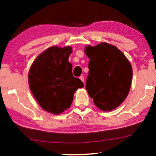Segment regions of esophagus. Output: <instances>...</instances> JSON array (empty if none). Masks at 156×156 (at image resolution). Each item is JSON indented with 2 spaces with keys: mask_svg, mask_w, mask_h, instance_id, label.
I'll return each mask as SVG.
<instances>
[{
  "mask_svg": "<svg viewBox=\"0 0 156 156\" xmlns=\"http://www.w3.org/2000/svg\"><path fill=\"white\" fill-rule=\"evenodd\" d=\"M80 79L81 80V81H82L83 82H84V76H80Z\"/></svg>",
  "mask_w": 156,
  "mask_h": 156,
  "instance_id": "34e87169",
  "label": "esophagus"
}]
</instances>
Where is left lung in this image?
I'll return each instance as SVG.
<instances>
[{"label":"left lung","mask_w":156,"mask_h":156,"mask_svg":"<svg viewBox=\"0 0 156 156\" xmlns=\"http://www.w3.org/2000/svg\"><path fill=\"white\" fill-rule=\"evenodd\" d=\"M90 59L86 89L99 109L110 112L120 106L131 88L133 70L116 47L106 42L85 47Z\"/></svg>","instance_id":"8db88e82"}]
</instances>
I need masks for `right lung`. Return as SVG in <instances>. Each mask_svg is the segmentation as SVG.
Returning <instances> with one entry per match:
<instances>
[{"label":"right lung","instance_id":"right-lung-1","mask_svg":"<svg viewBox=\"0 0 156 156\" xmlns=\"http://www.w3.org/2000/svg\"><path fill=\"white\" fill-rule=\"evenodd\" d=\"M72 48L52 46L39 55L28 74L30 89L40 106L53 114H59L70 107L75 91L84 87L72 74L68 59Z\"/></svg>","mask_w":156,"mask_h":156}]
</instances>
